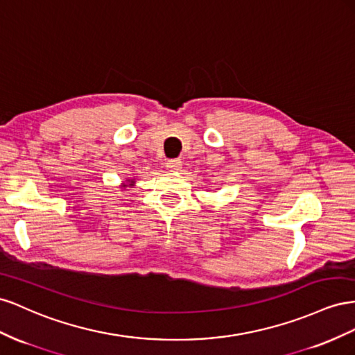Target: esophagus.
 Instances as JSON below:
<instances>
[{
  "mask_svg": "<svg viewBox=\"0 0 355 355\" xmlns=\"http://www.w3.org/2000/svg\"><path fill=\"white\" fill-rule=\"evenodd\" d=\"M166 166L171 171H180L181 166H183V162H181V159H171V160H168Z\"/></svg>",
  "mask_w": 355,
  "mask_h": 355,
  "instance_id": "1",
  "label": "esophagus"
}]
</instances>
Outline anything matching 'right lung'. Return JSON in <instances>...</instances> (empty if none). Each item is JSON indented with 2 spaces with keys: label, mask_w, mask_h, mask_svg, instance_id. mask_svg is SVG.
Wrapping results in <instances>:
<instances>
[{
  "label": "right lung",
  "mask_w": 355,
  "mask_h": 355,
  "mask_svg": "<svg viewBox=\"0 0 355 355\" xmlns=\"http://www.w3.org/2000/svg\"><path fill=\"white\" fill-rule=\"evenodd\" d=\"M126 182H129L130 184L126 185L125 183H123V187H128V186H129V187H132V186L135 184V181H134V180H126Z\"/></svg>",
  "instance_id": "add662e5"
}]
</instances>
